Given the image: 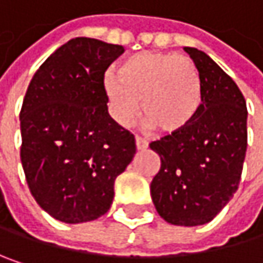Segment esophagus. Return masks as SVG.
I'll list each match as a JSON object with an SVG mask.
<instances>
[{
  "label": "esophagus",
  "mask_w": 263,
  "mask_h": 263,
  "mask_svg": "<svg viewBox=\"0 0 263 263\" xmlns=\"http://www.w3.org/2000/svg\"><path fill=\"white\" fill-rule=\"evenodd\" d=\"M135 144H137V149L138 151H144L147 147V141L143 137H140V135L135 137Z\"/></svg>",
  "instance_id": "1"
}]
</instances>
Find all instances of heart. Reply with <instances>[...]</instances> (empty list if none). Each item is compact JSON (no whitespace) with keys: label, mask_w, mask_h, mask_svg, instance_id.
<instances>
[{"label":"heart","mask_w":263,"mask_h":263,"mask_svg":"<svg viewBox=\"0 0 263 263\" xmlns=\"http://www.w3.org/2000/svg\"><path fill=\"white\" fill-rule=\"evenodd\" d=\"M105 88L116 120L128 126L138 116L163 132L184 131L202 106V79L190 58L167 51H143L126 59Z\"/></svg>","instance_id":"heart-1"}]
</instances>
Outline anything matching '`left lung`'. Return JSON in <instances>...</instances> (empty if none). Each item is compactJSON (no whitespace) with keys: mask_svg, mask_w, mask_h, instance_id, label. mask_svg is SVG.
<instances>
[{"mask_svg":"<svg viewBox=\"0 0 263 263\" xmlns=\"http://www.w3.org/2000/svg\"><path fill=\"white\" fill-rule=\"evenodd\" d=\"M202 79V106L181 132L149 147L161 166L151 183L158 215L174 226L210 222L236 193L247 152V105L239 86L204 51L184 48Z\"/></svg>","mask_w":263,"mask_h":263,"instance_id":"1","label":"left lung"}]
</instances>
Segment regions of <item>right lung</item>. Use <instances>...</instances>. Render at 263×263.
<instances>
[{
	"label": "right lung",
	"mask_w": 263,
	"mask_h": 263,
	"mask_svg": "<svg viewBox=\"0 0 263 263\" xmlns=\"http://www.w3.org/2000/svg\"><path fill=\"white\" fill-rule=\"evenodd\" d=\"M122 45L76 37L34 73L21 120V163L36 202L54 219L88 222L105 215L114 181L135 154V138L108 112L105 71Z\"/></svg>",
	"instance_id": "right-lung-1"
}]
</instances>
